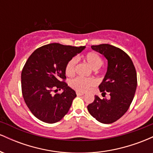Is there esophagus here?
Returning a JSON list of instances; mask_svg holds the SVG:
<instances>
[{
	"mask_svg": "<svg viewBox=\"0 0 153 153\" xmlns=\"http://www.w3.org/2000/svg\"><path fill=\"white\" fill-rule=\"evenodd\" d=\"M76 94L78 95V96H82V95H83L84 94H83V93H81V92H78V91H77V92H76Z\"/></svg>",
	"mask_w": 153,
	"mask_h": 153,
	"instance_id": "esophagus-1",
	"label": "esophagus"
}]
</instances>
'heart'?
Wrapping results in <instances>:
<instances>
[{
    "mask_svg": "<svg viewBox=\"0 0 153 153\" xmlns=\"http://www.w3.org/2000/svg\"><path fill=\"white\" fill-rule=\"evenodd\" d=\"M84 59L86 61L88 64L90 65L94 70H97L101 68L103 64V59L99 54L94 52H88L84 56ZM76 64V59L72 58L68 61L65 66V74L68 76H72L75 73V67ZM96 81L93 78H83L78 77L73 79L71 82L72 88L80 92L87 91L91 87L94 86Z\"/></svg>",
    "mask_w": 153,
    "mask_h": 153,
    "instance_id": "obj_1",
    "label": "heart"
}]
</instances>
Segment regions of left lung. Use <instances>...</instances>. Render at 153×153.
<instances>
[{
  "mask_svg": "<svg viewBox=\"0 0 153 153\" xmlns=\"http://www.w3.org/2000/svg\"><path fill=\"white\" fill-rule=\"evenodd\" d=\"M91 48L108 61L106 73L99 87L102 94L108 93L110 99H101L95 96L88 110L99 122L111 124L127 112L134 99L137 85L136 70L129 55L118 47L103 44Z\"/></svg>",
  "mask_w": 153,
  "mask_h": 153,
  "instance_id": "8db88e82",
  "label": "left lung"
}]
</instances>
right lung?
I'll use <instances>...</instances> for the list:
<instances>
[{
  "instance_id": "obj_1",
  "label": "right lung",
  "mask_w": 153,
  "mask_h": 153,
  "mask_svg": "<svg viewBox=\"0 0 153 153\" xmlns=\"http://www.w3.org/2000/svg\"><path fill=\"white\" fill-rule=\"evenodd\" d=\"M85 46L72 47L52 43L36 49L22 72V90L26 106L39 120L53 124L68 114L75 91L68 86L65 66ZM62 89V94L54 91Z\"/></svg>"
}]
</instances>
